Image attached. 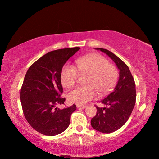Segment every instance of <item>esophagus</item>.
I'll return each mask as SVG.
<instances>
[{"label": "esophagus", "mask_w": 159, "mask_h": 159, "mask_svg": "<svg viewBox=\"0 0 159 159\" xmlns=\"http://www.w3.org/2000/svg\"><path fill=\"white\" fill-rule=\"evenodd\" d=\"M76 107H77L78 109H85V108H86V107H87V106L84 105V104H83V105H82V104H77Z\"/></svg>", "instance_id": "34e87169"}]
</instances>
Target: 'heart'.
<instances>
[{
  "label": "heart",
  "mask_w": 159,
  "mask_h": 159,
  "mask_svg": "<svg viewBox=\"0 0 159 159\" xmlns=\"http://www.w3.org/2000/svg\"><path fill=\"white\" fill-rule=\"evenodd\" d=\"M75 66L66 64L61 71V84L66 88L75 85L80 76H87L85 79V86L74 88L67 95L71 102L83 104L92 99L95 91L99 95L108 93L112 90L118 79V70L105 57L99 54H91L80 57L76 61Z\"/></svg>",
  "instance_id": "heart-1"
}]
</instances>
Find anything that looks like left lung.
<instances>
[{
  "label": "left lung",
  "mask_w": 159,
  "mask_h": 159,
  "mask_svg": "<svg viewBox=\"0 0 159 159\" xmlns=\"http://www.w3.org/2000/svg\"><path fill=\"white\" fill-rule=\"evenodd\" d=\"M95 49L106 53L119 69V79L114 90L100 101L106 107L96 105L97 114L91 119V125L95 130L111 133L121 128L133 111L136 102L135 83L127 64L119 57L107 49Z\"/></svg>",
  "instance_id": "1"
}]
</instances>
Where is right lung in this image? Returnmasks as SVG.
I'll use <instances>...</instances> for the list:
<instances>
[{"mask_svg": "<svg viewBox=\"0 0 159 159\" xmlns=\"http://www.w3.org/2000/svg\"><path fill=\"white\" fill-rule=\"evenodd\" d=\"M80 49L63 48L48 52L32 64L26 71L21 88L20 99L24 115L34 130L43 134L54 136L68 128L76 104L63 109L61 97L63 88L61 71L64 64Z\"/></svg>", "mask_w": 159, "mask_h": 159, "instance_id": "obj_1", "label": "right lung"}]
</instances>
